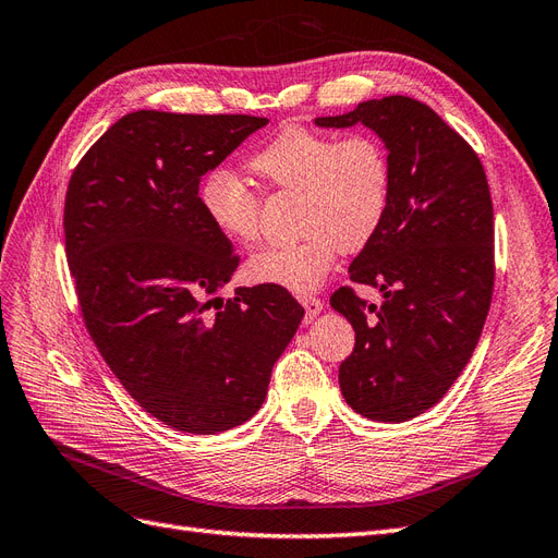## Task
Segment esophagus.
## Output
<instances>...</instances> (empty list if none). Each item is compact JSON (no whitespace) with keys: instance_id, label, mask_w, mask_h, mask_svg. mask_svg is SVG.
Wrapping results in <instances>:
<instances>
[{"instance_id":"obj_1","label":"esophagus","mask_w":558,"mask_h":558,"mask_svg":"<svg viewBox=\"0 0 558 558\" xmlns=\"http://www.w3.org/2000/svg\"><path fill=\"white\" fill-rule=\"evenodd\" d=\"M298 300H300V305L305 307V314H307V318H314L316 314H320V310H324V300H318L316 295H298Z\"/></svg>"}]
</instances>
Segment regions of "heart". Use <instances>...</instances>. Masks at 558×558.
Returning a JSON list of instances; mask_svg holds the SVG:
<instances>
[{
    "label": "heart",
    "instance_id": "heart-1",
    "mask_svg": "<svg viewBox=\"0 0 558 558\" xmlns=\"http://www.w3.org/2000/svg\"><path fill=\"white\" fill-rule=\"evenodd\" d=\"M248 170L269 189L298 193V232L291 244L253 253V283L307 293L328 277L337 253L359 251L375 238L391 202V160L373 134H347L302 125L279 130L248 158ZM199 207L218 234L238 244L260 238V199L230 170H214L199 183Z\"/></svg>",
    "mask_w": 558,
    "mask_h": 558
}]
</instances>
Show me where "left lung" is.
I'll return each mask as SVG.
<instances>
[{
  "mask_svg": "<svg viewBox=\"0 0 558 558\" xmlns=\"http://www.w3.org/2000/svg\"><path fill=\"white\" fill-rule=\"evenodd\" d=\"M375 130L391 160V202L349 279L375 286L367 305L342 286L332 310L356 330L340 365L351 410L400 424L430 410L475 351L494 293V205L472 146L412 97L367 99L318 128Z\"/></svg>",
  "mask_w": 558,
  "mask_h": 558,
  "instance_id": "8db88e82",
  "label": "left lung"
}]
</instances>
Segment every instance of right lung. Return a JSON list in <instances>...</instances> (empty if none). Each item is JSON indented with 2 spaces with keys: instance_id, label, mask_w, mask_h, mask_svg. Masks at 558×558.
<instances>
[{
  "instance_id": "1",
  "label": "right lung",
  "mask_w": 558,
  "mask_h": 558,
  "mask_svg": "<svg viewBox=\"0 0 558 558\" xmlns=\"http://www.w3.org/2000/svg\"><path fill=\"white\" fill-rule=\"evenodd\" d=\"M267 118L134 111L81 158L64 251L83 320L125 391L181 433L214 435L260 410L305 310L277 286L211 298L240 258L199 207V179Z\"/></svg>"
}]
</instances>
